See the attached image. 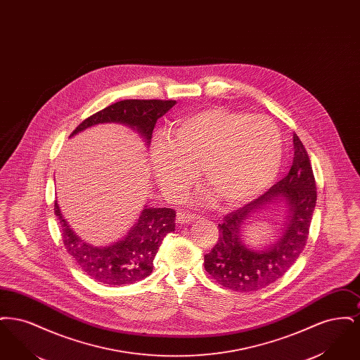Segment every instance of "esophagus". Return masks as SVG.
I'll return each instance as SVG.
<instances>
[{
    "label": "esophagus",
    "mask_w": 360,
    "mask_h": 360,
    "mask_svg": "<svg viewBox=\"0 0 360 360\" xmlns=\"http://www.w3.org/2000/svg\"><path fill=\"white\" fill-rule=\"evenodd\" d=\"M195 219H197V216L191 214V213H178V216H176V221L179 224H190Z\"/></svg>",
    "instance_id": "34e87169"
}]
</instances>
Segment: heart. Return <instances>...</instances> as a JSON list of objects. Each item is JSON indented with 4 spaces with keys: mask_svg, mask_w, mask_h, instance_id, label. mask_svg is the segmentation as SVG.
I'll return each instance as SVG.
<instances>
[{
    "mask_svg": "<svg viewBox=\"0 0 360 360\" xmlns=\"http://www.w3.org/2000/svg\"><path fill=\"white\" fill-rule=\"evenodd\" d=\"M150 158L156 182L169 200H184L201 170L217 197L240 205L274 182L282 140L264 116L210 108L176 121L169 139L154 141Z\"/></svg>",
    "mask_w": 360,
    "mask_h": 360,
    "instance_id": "obj_1",
    "label": "heart"
}]
</instances>
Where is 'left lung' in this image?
<instances>
[{"instance_id": "obj_1", "label": "left lung", "mask_w": 360, "mask_h": 360, "mask_svg": "<svg viewBox=\"0 0 360 360\" xmlns=\"http://www.w3.org/2000/svg\"><path fill=\"white\" fill-rule=\"evenodd\" d=\"M294 159L288 175L257 200L228 213L219 224V240L204 259L206 273L229 290L257 291L288 273L307 245L317 200L316 179L308 153L295 134ZM283 198L291 206V219L282 238L263 252L248 249L240 229L254 212Z\"/></svg>"}]
</instances>
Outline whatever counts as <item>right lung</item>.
Returning a JSON list of instances; mask_svg holds the SVG:
<instances>
[{"label": "right lung", "instance_id": "right-lung-1", "mask_svg": "<svg viewBox=\"0 0 360 360\" xmlns=\"http://www.w3.org/2000/svg\"><path fill=\"white\" fill-rule=\"evenodd\" d=\"M175 103L174 100H124L112 103L82 121L70 136L97 124L120 122L134 128L150 144L156 121ZM53 210L59 220L63 244L79 269L91 279L110 286L135 283L151 274L162 241L175 231L174 209L148 206L124 239L108 247H94L71 231L62 217L58 201Z\"/></svg>", "mask_w": 360, "mask_h": 360}]
</instances>
